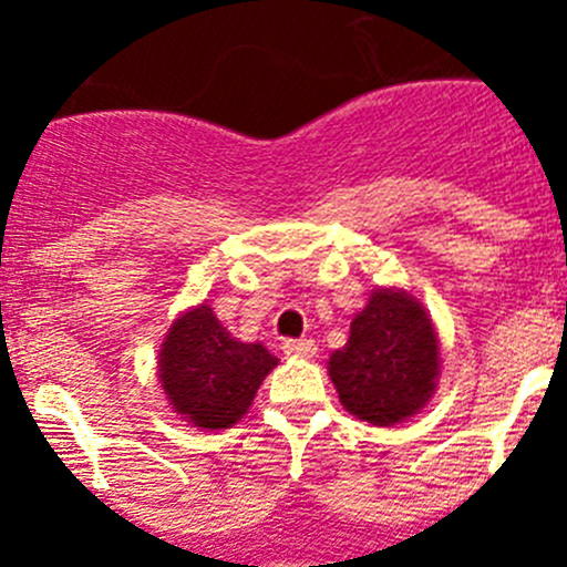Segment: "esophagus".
Returning a JSON list of instances; mask_svg holds the SVG:
<instances>
[{
	"label": "esophagus",
	"mask_w": 567,
	"mask_h": 567,
	"mask_svg": "<svg viewBox=\"0 0 567 567\" xmlns=\"http://www.w3.org/2000/svg\"><path fill=\"white\" fill-rule=\"evenodd\" d=\"M282 351L288 353V357L312 359L318 353V348H316V342H312V340H285Z\"/></svg>",
	"instance_id": "34e87169"
}]
</instances>
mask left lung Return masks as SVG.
I'll return each mask as SVG.
<instances>
[{
    "instance_id": "obj_1",
    "label": "left lung",
    "mask_w": 567,
    "mask_h": 567,
    "mask_svg": "<svg viewBox=\"0 0 567 567\" xmlns=\"http://www.w3.org/2000/svg\"><path fill=\"white\" fill-rule=\"evenodd\" d=\"M331 384L353 416L390 427L414 416L436 392L439 337L405 290L379 288L351 320L346 348L329 357Z\"/></svg>"
}]
</instances>
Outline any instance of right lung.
Returning a JSON list of instances; mask_svg holds the SVG:
<instances>
[{"instance_id": "add662e5", "label": "right lung", "mask_w": 567, "mask_h": 567, "mask_svg": "<svg viewBox=\"0 0 567 567\" xmlns=\"http://www.w3.org/2000/svg\"><path fill=\"white\" fill-rule=\"evenodd\" d=\"M277 364L268 348L233 337L208 305H199L169 326L158 353V379L183 420L203 431H221L247 414Z\"/></svg>"}]
</instances>
